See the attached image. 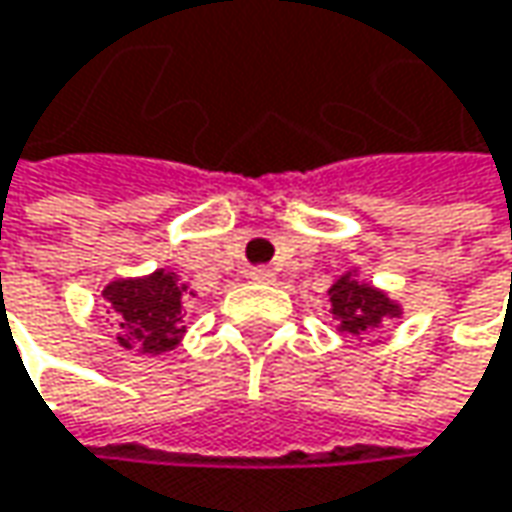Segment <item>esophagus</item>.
<instances>
[{"mask_svg":"<svg viewBox=\"0 0 512 512\" xmlns=\"http://www.w3.org/2000/svg\"><path fill=\"white\" fill-rule=\"evenodd\" d=\"M249 278H252L255 284H272V281H275V272H272L269 266H255V269L249 272Z\"/></svg>","mask_w":512,"mask_h":512,"instance_id":"esophagus-1","label":"esophagus"}]
</instances>
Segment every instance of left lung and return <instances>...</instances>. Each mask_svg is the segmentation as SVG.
Here are the masks:
<instances>
[{"instance_id":"1","label":"left lung","mask_w":512,"mask_h":512,"mask_svg":"<svg viewBox=\"0 0 512 512\" xmlns=\"http://www.w3.org/2000/svg\"><path fill=\"white\" fill-rule=\"evenodd\" d=\"M330 310L333 316L339 318V330L345 336H365L376 330L385 318L400 316V307L371 284H362L356 278H339L336 284L330 286Z\"/></svg>"}]
</instances>
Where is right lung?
<instances>
[{"label":"right lung","mask_w":512,"mask_h":512,"mask_svg":"<svg viewBox=\"0 0 512 512\" xmlns=\"http://www.w3.org/2000/svg\"><path fill=\"white\" fill-rule=\"evenodd\" d=\"M185 292L176 272L156 269L147 278H121L104 289L109 318L118 330V345L159 356L182 342L185 336ZM194 295V292H191Z\"/></svg>","instance_id":"right-lung-1"}]
</instances>
